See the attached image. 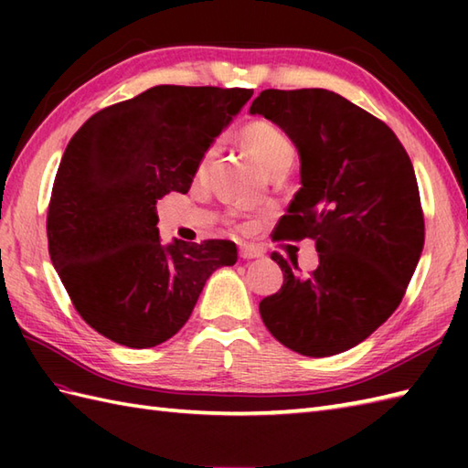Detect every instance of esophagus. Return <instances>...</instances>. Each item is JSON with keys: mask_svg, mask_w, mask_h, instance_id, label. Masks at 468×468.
<instances>
[{"mask_svg": "<svg viewBox=\"0 0 468 468\" xmlns=\"http://www.w3.org/2000/svg\"><path fill=\"white\" fill-rule=\"evenodd\" d=\"M239 257H241V260H255V257H261V251H257L255 247L245 245L239 250Z\"/></svg>", "mask_w": 468, "mask_h": 468, "instance_id": "obj_1", "label": "esophagus"}]
</instances>
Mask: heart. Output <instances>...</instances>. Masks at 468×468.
<instances>
[{
    "label": "heart",
    "instance_id": "1",
    "mask_svg": "<svg viewBox=\"0 0 468 468\" xmlns=\"http://www.w3.org/2000/svg\"><path fill=\"white\" fill-rule=\"evenodd\" d=\"M241 138L245 146L250 148L253 158L260 163L267 173H275L280 168H290L295 161V144L280 126L270 121H251L243 126ZM217 156V144H211L201 154L197 163V176L205 175L208 165Z\"/></svg>",
    "mask_w": 468,
    "mask_h": 468
}]
</instances>
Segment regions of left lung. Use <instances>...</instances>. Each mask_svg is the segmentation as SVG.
<instances>
[{
	"mask_svg": "<svg viewBox=\"0 0 468 468\" xmlns=\"http://www.w3.org/2000/svg\"><path fill=\"white\" fill-rule=\"evenodd\" d=\"M261 114L292 138L302 188L273 239H314L320 265L302 275L280 253L282 290L260 314L290 350H350L400 305L424 247V215L409 153L382 121L324 88L263 90ZM295 270H297V263Z\"/></svg>",
	"mask_w": 468,
	"mask_h": 468,
	"instance_id": "left-lung-1",
	"label": "left lung"
}]
</instances>
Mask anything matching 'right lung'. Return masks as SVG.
<instances>
[{
  "instance_id": "right-lung-1",
  "label": "right lung",
  "mask_w": 468,
  "mask_h": 468,
  "mask_svg": "<svg viewBox=\"0 0 468 468\" xmlns=\"http://www.w3.org/2000/svg\"><path fill=\"white\" fill-rule=\"evenodd\" d=\"M251 94L154 86L96 112L69 138L48 207V250L76 312L108 340L166 342L208 275L237 261L227 239L163 245L154 205L188 193L198 158Z\"/></svg>"
}]
</instances>
